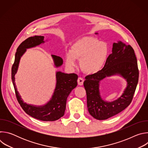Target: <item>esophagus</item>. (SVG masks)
Returning <instances> with one entry per match:
<instances>
[{"mask_svg": "<svg viewBox=\"0 0 148 148\" xmlns=\"http://www.w3.org/2000/svg\"><path fill=\"white\" fill-rule=\"evenodd\" d=\"M84 79L81 77H79L77 79V82H78V84L79 86H82L83 83H84Z\"/></svg>", "mask_w": 148, "mask_h": 148, "instance_id": "34e87169", "label": "esophagus"}]
</instances>
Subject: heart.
I'll return each instance as SVG.
<instances>
[{"label":"heart","mask_w":148,"mask_h":148,"mask_svg":"<svg viewBox=\"0 0 148 148\" xmlns=\"http://www.w3.org/2000/svg\"><path fill=\"white\" fill-rule=\"evenodd\" d=\"M108 50L107 43L100 41L97 38L82 37L74 42L70 51L66 54V65L69 67H75V59H78L82 71L88 74L97 73L106 61Z\"/></svg>","instance_id":"obj_1"}]
</instances>
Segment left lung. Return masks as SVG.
<instances>
[{
  "instance_id": "left-lung-1",
  "label": "left lung",
  "mask_w": 148,
  "mask_h": 148,
  "mask_svg": "<svg viewBox=\"0 0 148 148\" xmlns=\"http://www.w3.org/2000/svg\"><path fill=\"white\" fill-rule=\"evenodd\" d=\"M115 74H119L126 79L127 87L118 100L111 103L104 101L100 96L99 82L106 76ZM85 78L84 86L90 115L97 119L104 120L118 114L132 102L138 82L139 70L134 50L131 46L121 41L114 43L112 53L108 57L103 69Z\"/></svg>"
}]
</instances>
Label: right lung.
<instances>
[{
    "instance_id": "right-lung-1",
    "label": "right lung",
    "mask_w": 148,
    "mask_h": 148,
    "mask_svg": "<svg viewBox=\"0 0 148 148\" xmlns=\"http://www.w3.org/2000/svg\"><path fill=\"white\" fill-rule=\"evenodd\" d=\"M44 36H34L30 37L21 43L15 54V59L12 67V79L16 98L25 112L37 119L43 121H54L64 115L66 101L71 91L77 86L78 75L74 73L65 74L58 71L56 73V87L51 100L44 106L36 107L27 104L21 98L14 82V75L17 72L20 57L26 51V49L38 46L45 42ZM56 67L62 64V59L56 55L51 56Z\"/></svg>"
}]
</instances>
